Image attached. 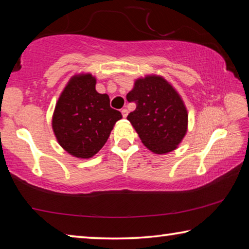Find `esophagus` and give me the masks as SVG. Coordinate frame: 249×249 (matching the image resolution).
Instances as JSON below:
<instances>
[{"instance_id": "1", "label": "esophagus", "mask_w": 249, "mask_h": 249, "mask_svg": "<svg viewBox=\"0 0 249 249\" xmlns=\"http://www.w3.org/2000/svg\"><path fill=\"white\" fill-rule=\"evenodd\" d=\"M121 112H122V115H123V117H126L128 115V111L126 108H123Z\"/></svg>"}]
</instances>
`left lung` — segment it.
<instances>
[{
	"label": "left lung",
	"instance_id": "8db88e82",
	"mask_svg": "<svg viewBox=\"0 0 249 249\" xmlns=\"http://www.w3.org/2000/svg\"><path fill=\"white\" fill-rule=\"evenodd\" d=\"M126 99L136 103L127 120L142 144L155 154L175 150L187 133L188 112L171 84L159 75H147L135 81Z\"/></svg>",
	"mask_w": 249,
	"mask_h": 249
}]
</instances>
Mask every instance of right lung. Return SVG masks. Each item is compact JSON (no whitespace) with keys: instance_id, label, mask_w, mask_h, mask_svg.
<instances>
[{"instance_id":"add662e5","label":"right lung","mask_w":249,"mask_h":249,"mask_svg":"<svg viewBox=\"0 0 249 249\" xmlns=\"http://www.w3.org/2000/svg\"><path fill=\"white\" fill-rule=\"evenodd\" d=\"M95 83L90 73L74 75L54 107L53 129L57 141L77 158H91L98 153L122 119L121 112L109 107L108 95L96 92Z\"/></svg>"}]
</instances>
